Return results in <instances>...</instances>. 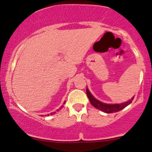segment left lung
<instances>
[{"label": "left lung", "mask_w": 152, "mask_h": 152, "mask_svg": "<svg viewBox=\"0 0 152 152\" xmlns=\"http://www.w3.org/2000/svg\"><path fill=\"white\" fill-rule=\"evenodd\" d=\"M86 94L88 96V99L90 100V102L92 104L94 107H95L96 108L99 109V110H102L103 112H105V113H115V112L120 111L122 109H123L124 107H126V106L129 105V104H131L134 98H132V99L129 100V102H126L125 103H122V104H106V103L101 102L99 100L96 99L94 96H92V94L90 93V91H88V89H86Z\"/></svg>", "instance_id": "8db88e82"}]
</instances>
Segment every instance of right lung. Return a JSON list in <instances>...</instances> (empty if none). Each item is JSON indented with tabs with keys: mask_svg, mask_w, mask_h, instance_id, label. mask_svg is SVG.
I'll return each instance as SVG.
<instances>
[{
	"mask_svg": "<svg viewBox=\"0 0 152 152\" xmlns=\"http://www.w3.org/2000/svg\"><path fill=\"white\" fill-rule=\"evenodd\" d=\"M62 107H63V106H62ZM59 109H61V108H59ZM54 113H55V112H54ZM54 113H50V115H52V114H53ZM48 115H49V114H48Z\"/></svg>",
	"mask_w": 152,
	"mask_h": 152,
	"instance_id": "right-lung-1",
	"label": "right lung"
}]
</instances>
